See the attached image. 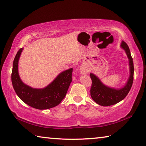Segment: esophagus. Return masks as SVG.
Listing matches in <instances>:
<instances>
[{
	"instance_id": "esophagus-1",
	"label": "esophagus",
	"mask_w": 146,
	"mask_h": 146,
	"mask_svg": "<svg viewBox=\"0 0 146 146\" xmlns=\"http://www.w3.org/2000/svg\"><path fill=\"white\" fill-rule=\"evenodd\" d=\"M83 73H86V72H83Z\"/></svg>"
}]
</instances>
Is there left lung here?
I'll return each instance as SVG.
<instances>
[{
    "instance_id": "left-lung-1",
    "label": "left lung",
    "mask_w": 146,
    "mask_h": 146,
    "mask_svg": "<svg viewBox=\"0 0 146 146\" xmlns=\"http://www.w3.org/2000/svg\"><path fill=\"white\" fill-rule=\"evenodd\" d=\"M122 48L124 49L127 57L129 58L130 76L127 82L124 87L119 90L107 87L100 82L97 76L90 73V77L92 80L90 93L91 97L95 102L102 106H110L120 102L126 97L131 88L133 82V75H134V66L131 55L129 46L125 42L122 41L121 44Z\"/></svg>"
}]
</instances>
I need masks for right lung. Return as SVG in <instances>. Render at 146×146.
Here are the masks:
<instances>
[{
  "mask_svg": "<svg viewBox=\"0 0 146 146\" xmlns=\"http://www.w3.org/2000/svg\"><path fill=\"white\" fill-rule=\"evenodd\" d=\"M23 49H19L14 58L11 73L12 84L17 95L26 104L37 110H47L58 106L65 97L72 81L73 68L59 74L46 88H32L24 84L19 75V59Z\"/></svg>",
  "mask_w": 146,
  "mask_h": 146,
  "instance_id": "obj_1",
  "label": "right lung"
}]
</instances>
